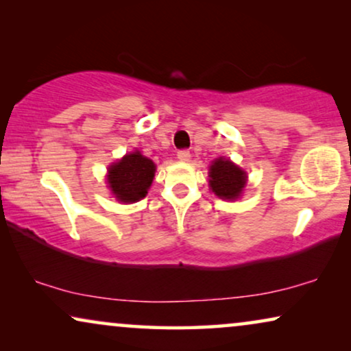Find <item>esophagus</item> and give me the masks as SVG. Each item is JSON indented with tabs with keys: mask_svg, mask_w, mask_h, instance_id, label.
Wrapping results in <instances>:
<instances>
[{
	"mask_svg": "<svg viewBox=\"0 0 351 351\" xmlns=\"http://www.w3.org/2000/svg\"><path fill=\"white\" fill-rule=\"evenodd\" d=\"M177 158L180 161H190V152L189 150H179L177 152Z\"/></svg>",
	"mask_w": 351,
	"mask_h": 351,
	"instance_id": "34e87169",
	"label": "esophagus"
}]
</instances>
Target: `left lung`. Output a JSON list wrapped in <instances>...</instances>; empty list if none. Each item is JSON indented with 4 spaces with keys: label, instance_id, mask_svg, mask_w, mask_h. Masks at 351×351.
I'll return each mask as SVG.
<instances>
[{
    "label": "left lung",
    "instance_id": "1",
    "mask_svg": "<svg viewBox=\"0 0 351 351\" xmlns=\"http://www.w3.org/2000/svg\"><path fill=\"white\" fill-rule=\"evenodd\" d=\"M209 185L222 199H237L246 185V172L230 160L219 158L209 169Z\"/></svg>",
    "mask_w": 351,
    "mask_h": 351
}]
</instances>
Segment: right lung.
I'll return each instance as SVG.
<instances>
[{
	"label": "right lung",
	"mask_w": 351,
	"mask_h": 351,
	"mask_svg": "<svg viewBox=\"0 0 351 351\" xmlns=\"http://www.w3.org/2000/svg\"><path fill=\"white\" fill-rule=\"evenodd\" d=\"M155 169V162L141 152L129 153L108 169V185L119 201L136 203L147 196Z\"/></svg>",
	"instance_id": "right-lung-1"
}]
</instances>
